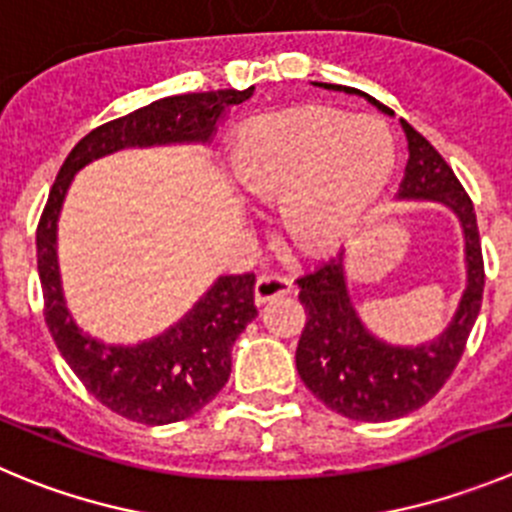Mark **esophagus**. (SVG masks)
Masks as SVG:
<instances>
[{"label": "esophagus", "mask_w": 512, "mask_h": 512, "mask_svg": "<svg viewBox=\"0 0 512 512\" xmlns=\"http://www.w3.org/2000/svg\"><path fill=\"white\" fill-rule=\"evenodd\" d=\"M290 290H293V283L283 275H260L255 283V303L262 305L278 295H288Z\"/></svg>", "instance_id": "esophagus-1"}]
</instances>
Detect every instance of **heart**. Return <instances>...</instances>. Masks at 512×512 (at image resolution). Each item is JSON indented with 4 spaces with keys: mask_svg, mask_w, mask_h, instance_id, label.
<instances>
[{
    "mask_svg": "<svg viewBox=\"0 0 512 512\" xmlns=\"http://www.w3.org/2000/svg\"><path fill=\"white\" fill-rule=\"evenodd\" d=\"M391 169L394 141L379 121L326 105L252 118L232 143L237 186L257 202H283L285 240L300 252L341 240Z\"/></svg>",
    "mask_w": 512,
    "mask_h": 512,
    "instance_id": "1",
    "label": "heart"
}]
</instances>
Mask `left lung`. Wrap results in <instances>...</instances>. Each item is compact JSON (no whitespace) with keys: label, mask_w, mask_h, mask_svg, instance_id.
Returning a JSON list of instances; mask_svg holds the SVG:
<instances>
[{"label":"left lung","mask_w":512,"mask_h":512,"mask_svg":"<svg viewBox=\"0 0 512 512\" xmlns=\"http://www.w3.org/2000/svg\"><path fill=\"white\" fill-rule=\"evenodd\" d=\"M326 90L364 95L381 113L391 108L356 88L315 83ZM409 161L399 184V199H427L455 212L465 234L467 285L450 326L434 341L419 346H391L361 323L348 295L343 250L298 278L305 328L295 351V366L303 384L333 412L356 422H391L424 407L460 364L465 343L477 321L485 288L480 232L472 199L457 181L437 148L404 118Z\"/></svg>","instance_id":"8db88e82"}]
</instances>
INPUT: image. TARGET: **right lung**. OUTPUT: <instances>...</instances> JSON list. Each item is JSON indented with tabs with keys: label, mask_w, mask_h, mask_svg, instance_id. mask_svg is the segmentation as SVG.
Returning a JSON list of instances; mask_svg holds the SVG:
<instances>
[{
	"label": "right lung",
	"mask_w": 512,
	"mask_h": 512,
	"mask_svg": "<svg viewBox=\"0 0 512 512\" xmlns=\"http://www.w3.org/2000/svg\"><path fill=\"white\" fill-rule=\"evenodd\" d=\"M252 90L171 95L98 126L75 143L60 166L37 224V270L52 341L85 389L103 407L133 422H181L219 394L232 371V343L257 315L255 275L245 272L219 278L179 323L151 341L136 346L103 343L75 326L62 298L57 267L62 202L83 166L121 148L209 143L227 108L245 103Z\"/></svg>",
	"instance_id": "add662e5"
}]
</instances>
